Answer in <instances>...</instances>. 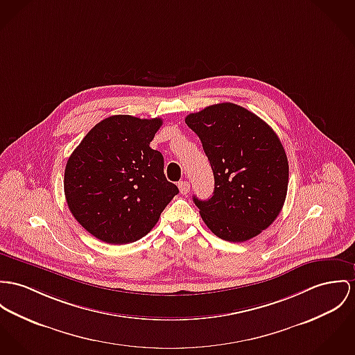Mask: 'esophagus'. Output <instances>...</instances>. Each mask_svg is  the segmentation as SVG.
I'll return each instance as SVG.
<instances>
[{
	"label": "esophagus",
	"instance_id": "34e87169",
	"mask_svg": "<svg viewBox=\"0 0 355 355\" xmlns=\"http://www.w3.org/2000/svg\"><path fill=\"white\" fill-rule=\"evenodd\" d=\"M178 189L184 196H187L191 191V184L188 181H181L178 182Z\"/></svg>",
	"mask_w": 355,
	"mask_h": 355
}]
</instances>
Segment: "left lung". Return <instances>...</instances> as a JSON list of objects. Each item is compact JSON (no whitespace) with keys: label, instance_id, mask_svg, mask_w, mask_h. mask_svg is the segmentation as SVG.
I'll use <instances>...</instances> for the list:
<instances>
[{"label":"left lung","instance_id":"left-lung-1","mask_svg":"<svg viewBox=\"0 0 355 355\" xmlns=\"http://www.w3.org/2000/svg\"><path fill=\"white\" fill-rule=\"evenodd\" d=\"M185 123L202 143L215 177L214 196L194 204L220 239L245 242L279 215L289 164L277 134L252 112L232 103L207 107Z\"/></svg>","mask_w":355,"mask_h":355}]
</instances>
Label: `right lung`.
I'll return each instance as SVG.
<instances>
[{"instance_id": "right-lung-1", "label": "right lung", "mask_w": 355, "mask_h": 355, "mask_svg": "<svg viewBox=\"0 0 355 355\" xmlns=\"http://www.w3.org/2000/svg\"><path fill=\"white\" fill-rule=\"evenodd\" d=\"M162 119L116 114L96 124L70 155L64 196L94 238L127 245L147 235L178 188L164 177V155L150 147Z\"/></svg>"}]
</instances>
